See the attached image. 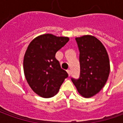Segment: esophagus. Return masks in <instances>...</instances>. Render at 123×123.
Here are the masks:
<instances>
[{
	"label": "esophagus",
	"mask_w": 123,
	"mask_h": 123,
	"mask_svg": "<svg viewBox=\"0 0 123 123\" xmlns=\"http://www.w3.org/2000/svg\"><path fill=\"white\" fill-rule=\"evenodd\" d=\"M67 73H68V76H70L71 72H70V70H67Z\"/></svg>",
	"instance_id": "obj_1"
}]
</instances>
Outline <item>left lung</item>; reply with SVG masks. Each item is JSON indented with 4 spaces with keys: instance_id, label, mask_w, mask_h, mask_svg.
<instances>
[{
    "instance_id": "1",
    "label": "left lung",
    "mask_w": 123,
    "mask_h": 123,
    "mask_svg": "<svg viewBox=\"0 0 123 123\" xmlns=\"http://www.w3.org/2000/svg\"><path fill=\"white\" fill-rule=\"evenodd\" d=\"M79 50L80 77L71 79L78 92L90 98L101 91L106 83L110 71L109 56L101 42L94 36L76 37Z\"/></svg>"
}]
</instances>
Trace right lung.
I'll list each match as a JSON object with an SVG mask.
<instances>
[{
	"label": "right lung",
	"mask_w": 123,
	"mask_h": 123,
	"mask_svg": "<svg viewBox=\"0 0 123 123\" xmlns=\"http://www.w3.org/2000/svg\"><path fill=\"white\" fill-rule=\"evenodd\" d=\"M68 41V37L47 33L36 37L28 46L23 61L24 73L29 86L40 97H54L68 77L55 54Z\"/></svg>",
	"instance_id": "right-lung-1"
}]
</instances>
